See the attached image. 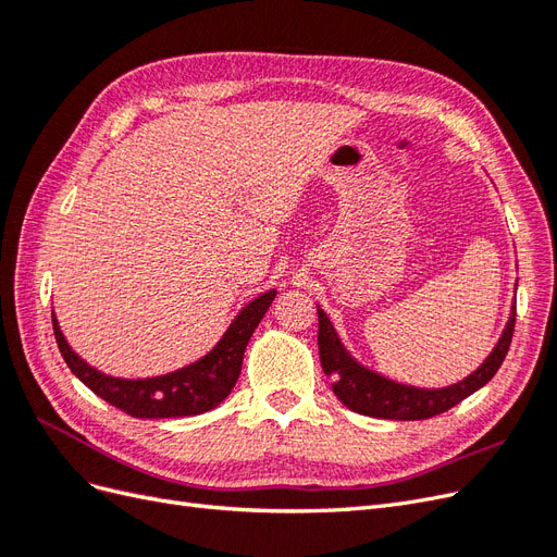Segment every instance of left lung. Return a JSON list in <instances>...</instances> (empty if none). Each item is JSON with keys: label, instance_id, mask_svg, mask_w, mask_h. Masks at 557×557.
Masks as SVG:
<instances>
[{"label": "left lung", "instance_id": "left-lung-1", "mask_svg": "<svg viewBox=\"0 0 557 557\" xmlns=\"http://www.w3.org/2000/svg\"><path fill=\"white\" fill-rule=\"evenodd\" d=\"M513 325L516 307L511 309V318L507 327H504L497 346L476 372L469 374L460 383L436 387V391L395 383L352 360L344 344L339 342V336H336L323 309H318V352L325 376L332 379L334 395L339 397L350 411L387 420H425L453 409L455 404H460L465 397L476 393L479 387H483L497 374V369L502 367L504 358H507L509 352L513 339Z\"/></svg>", "mask_w": 557, "mask_h": 557}]
</instances>
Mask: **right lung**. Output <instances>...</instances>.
I'll list each match as a JSON object with an SVG mask.
<instances>
[{
	"instance_id": "add662e5",
	"label": "right lung",
	"mask_w": 557,
	"mask_h": 557,
	"mask_svg": "<svg viewBox=\"0 0 557 557\" xmlns=\"http://www.w3.org/2000/svg\"><path fill=\"white\" fill-rule=\"evenodd\" d=\"M276 297V290H269L252 299L248 307L239 311L232 325L223 334L205 358L178 369L172 374H162L153 379H115L97 372L86 360H81L72 346L66 344L64 334L53 313L55 342L62 352L66 367L72 374L86 383L90 391L109 401L111 407L121 409L134 418H178L197 416L218 407L230 393L242 374L244 350L248 339L256 332L258 323L264 318L269 305Z\"/></svg>"
}]
</instances>
